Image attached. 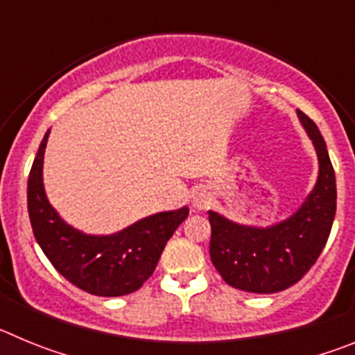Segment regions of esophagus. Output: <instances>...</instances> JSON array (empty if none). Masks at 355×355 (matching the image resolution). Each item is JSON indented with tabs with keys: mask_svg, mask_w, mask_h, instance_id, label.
<instances>
[{
	"mask_svg": "<svg viewBox=\"0 0 355 355\" xmlns=\"http://www.w3.org/2000/svg\"><path fill=\"white\" fill-rule=\"evenodd\" d=\"M192 202H193V206H196V208H199V209L206 208V206H208V202H209L208 193H206V192H196Z\"/></svg>",
	"mask_w": 355,
	"mask_h": 355,
	"instance_id": "34e87169",
	"label": "esophagus"
}]
</instances>
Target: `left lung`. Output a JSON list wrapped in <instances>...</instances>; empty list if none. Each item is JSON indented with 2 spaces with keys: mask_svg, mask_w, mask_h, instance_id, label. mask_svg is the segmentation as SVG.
Segmentation results:
<instances>
[{
  "mask_svg": "<svg viewBox=\"0 0 355 355\" xmlns=\"http://www.w3.org/2000/svg\"><path fill=\"white\" fill-rule=\"evenodd\" d=\"M318 155V180L290 218L270 225H241L209 211V256L229 286L252 293H277L299 283L316 263L336 215V175L315 122L297 110Z\"/></svg>",
  "mask_w": 355,
  "mask_h": 355,
  "instance_id": "left-lung-1",
  "label": "left lung"
}]
</instances>
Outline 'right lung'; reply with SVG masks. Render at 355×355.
Here are the masks:
<instances>
[{"label":"right lung","mask_w":355,"mask_h":355,"mask_svg":"<svg viewBox=\"0 0 355 355\" xmlns=\"http://www.w3.org/2000/svg\"><path fill=\"white\" fill-rule=\"evenodd\" d=\"M49 131L44 135L28 175V213L46 258L69 283L97 297H121L139 290L153 275L167 241L188 216V208L156 213L108 236L71 227L49 205L42 165Z\"/></svg>","instance_id":"add662e5"}]
</instances>
